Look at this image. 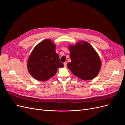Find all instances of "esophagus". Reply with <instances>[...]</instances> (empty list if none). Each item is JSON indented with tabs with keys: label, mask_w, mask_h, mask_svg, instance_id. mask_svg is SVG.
Segmentation results:
<instances>
[{
	"label": "esophagus",
	"mask_w": 125,
	"mask_h": 125,
	"mask_svg": "<svg viewBox=\"0 0 125 125\" xmlns=\"http://www.w3.org/2000/svg\"><path fill=\"white\" fill-rule=\"evenodd\" d=\"M63 65H64V67H67V62H65L63 63Z\"/></svg>",
	"instance_id": "esophagus-1"
}]
</instances>
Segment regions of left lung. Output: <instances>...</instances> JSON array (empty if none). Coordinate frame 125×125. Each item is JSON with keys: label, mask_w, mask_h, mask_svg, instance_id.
<instances>
[{"label": "left lung", "mask_w": 125, "mask_h": 125, "mask_svg": "<svg viewBox=\"0 0 125 125\" xmlns=\"http://www.w3.org/2000/svg\"><path fill=\"white\" fill-rule=\"evenodd\" d=\"M71 62L67 67L75 76L83 80L95 78L101 68L99 54L88 42L80 41L74 45H69Z\"/></svg>", "instance_id": "obj_1"}]
</instances>
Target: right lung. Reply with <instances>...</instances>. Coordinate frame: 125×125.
I'll return each instance as SVG.
<instances>
[{
  "label": "right lung",
  "mask_w": 125,
  "mask_h": 125,
  "mask_svg": "<svg viewBox=\"0 0 125 125\" xmlns=\"http://www.w3.org/2000/svg\"><path fill=\"white\" fill-rule=\"evenodd\" d=\"M56 47L52 40L46 39L37 44L30 53L27 68L36 80L47 81L56 73L59 68L64 67L55 52Z\"/></svg>",
  "instance_id": "right-lung-1"
}]
</instances>
